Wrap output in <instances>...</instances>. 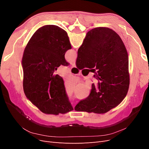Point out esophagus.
<instances>
[{"label":"esophagus","mask_w":149,"mask_h":149,"mask_svg":"<svg viewBox=\"0 0 149 149\" xmlns=\"http://www.w3.org/2000/svg\"><path fill=\"white\" fill-rule=\"evenodd\" d=\"M71 66L73 67V68H74V67H76V63H75V61H74V62H73L71 63Z\"/></svg>","instance_id":"esophagus-1"}]
</instances>
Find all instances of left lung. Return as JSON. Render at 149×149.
I'll use <instances>...</instances> for the list:
<instances>
[{
	"label": "left lung",
	"instance_id": "8db88e82",
	"mask_svg": "<svg viewBox=\"0 0 149 149\" xmlns=\"http://www.w3.org/2000/svg\"><path fill=\"white\" fill-rule=\"evenodd\" d=\"M71 49L66 31L48 25L35 31L25 48L22 64L26 97L45 114H65L73 110L66 94L64 81L55 73L66 66L65 55Z\"/></svg>",
	"mask_w": 149,
	"mask_h": 149
}]
</instances>
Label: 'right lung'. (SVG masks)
I'll list each match as a JSON object with an SVG mask.
<instances>
[{
    "mask_svg": "<svg viewBox=\"0 0 149 149\" xmlns=\"http://www.w3.org/2000/svg\"><path fill=\"white\" fill-rule=\"evenodd\" d=\"M76 66L95 68L97 73L89 95L80 101L75 111L104 114L118 106L129 87L128 54L118 33L106 27L87 33L78 51Z\"/></svg>",
    "mask_w": 149,
    "mask_h": 149,
    "instance_id": "1",
    "label": "right lung"
}]
</instances>
